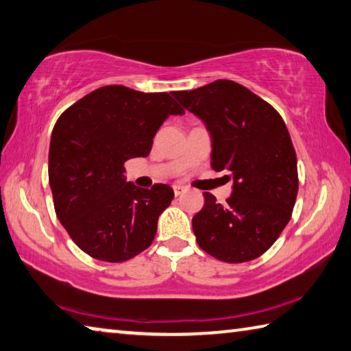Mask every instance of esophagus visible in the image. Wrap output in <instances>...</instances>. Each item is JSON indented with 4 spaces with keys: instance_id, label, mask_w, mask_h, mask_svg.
Segmentation results:
<instances>
[{
    "instance_id": "obj_1",
    "label": "esophagus",
    "mask_w": 351,
    "mask_h": 351,
    "mask_svg": "<svg viewBox=\"0 0 351 351\" xmlns=\"http://www.w3.org/2000/svg\"><path fill=\"white\" fill-rule=\"evenodd\" d=\"M172 189H174V194L176 195H180V194H183V193L186 191V188L182 186V185H174V186H172Z\"/></svg>"
}]
</instances>
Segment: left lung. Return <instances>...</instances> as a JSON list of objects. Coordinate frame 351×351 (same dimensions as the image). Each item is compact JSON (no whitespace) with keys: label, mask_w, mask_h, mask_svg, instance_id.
<instances>
[{"label":"left lung","mask_w":351,"mask_h":351,"mask_svg":"<svg viewBox=\"0 0 351 351\" xmlns=\"http://www.w3.org/2000/svg\"><path fill=\"white\" fill-rule=\"evenodd\" d=\"M183 108L211 134V168L228 171L232 194L226 204L204 193L193 217L199 247L228 263L250 262L278 241L298 197V158L278 110L231 80L174 92Z\"/></svg>","instance_id":"left-lung-1"}]
</instances>
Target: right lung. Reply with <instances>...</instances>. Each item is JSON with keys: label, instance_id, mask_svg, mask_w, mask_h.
<instances>
[{"label": "right lung", "instance_id": "add662e5", "mask_svg": "<svg viewBox=\"0 0 351 351\" xmlns=\"http://www.w3.org/2000/svg\"><path fill=\"white\" fill-rule=\"evenodd\" d=\"M185 114L168 92L103 86L60 115L49 146V185L57 217L80 250L125 262L152 243L174 191L126 182L125 162L147 157L169 115Z\"/></svg>", "mask_w": 351, "mask_h": 351}]
</instances>
